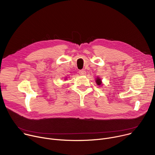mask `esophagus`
Instances as JSON below:
<instances>
[{"mask_svg": "<svg viewBox=\"0 0 155 155\" xmlns=\"http://www.w3.org/2000/svg\"><path fill=\"white\" fill-rule=\"evenodd\" d=\"M79 74L81 75H86V71H85V70H81L79 71Z\"/></svg>", "mask_w": 155, "mask_h": 155, "instance_id": "34e87169", "label": "esophagus"}]
</instances>
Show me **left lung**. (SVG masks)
Wrapping results in <instances>:
<instances>
[{
	"mask_svg": "<svg viewBox=\"0 0 155 155\" xmlns=\"http://www.w3.org/2000/svg\"><path fill=\"white\" fill-rule=\"evenodd\" d=\"M95 80H95V81H96V83L97 85H99V86H101V87H102V85H103V83H102V80H101V79L100 77H96Z\"/></svg>",
	"mask_w": 155,
	"mask_h": 155,
	"instance_id": "obj_1",
	"label": "left lung"
}]
</instances>
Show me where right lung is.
Wrapping results in <instances>:
<instances>
[{"instance_id": "1", "label": "right lung", "mask_w": 155, "mask_h": 155, "mask_svg": "<svg viewBox=\"0 0 155 155\" xmlns=\"http://www.w3.org/2000/svg\"><path fill=\"white\" fill-rule=\"evenodd\" d=\"M65 80H67V77H66V78H65Z\"/></svg>"}]
</instances>
